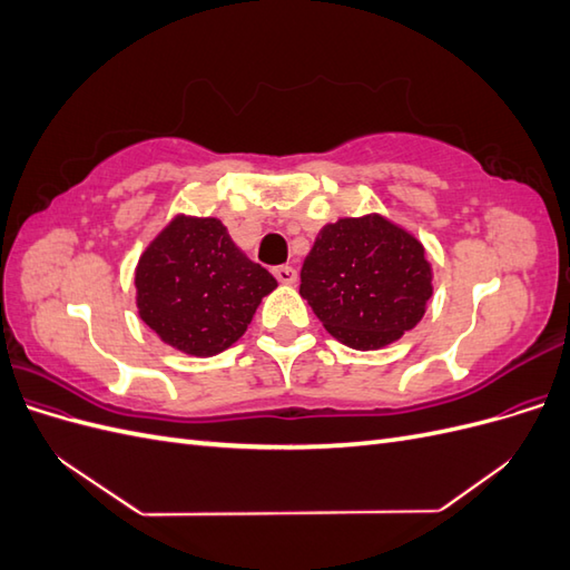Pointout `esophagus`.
Wrapping results in <instances>:
<instances>
[{
	"label": "esophagus",
	"mask_w": 570,
	"mask_h": 570,
	"mask_svg": "<svg viewBox=\"0 0 570 570\" xmlns=\"http://www.w3.org/2000/svg\"><path fill=\"white\" fill-rule=\"evenodd\" d=\"M273 275L275 278H278V283H283V285H292L297 281V271L292 268V266H275L273 268Z\"/></svg>",
	"instance_id": "34e87169"
}]
</instances>
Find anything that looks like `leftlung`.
Masks as SVG:
<instances>
[{
  "label": "left lung",
  "instance_id": "1",
  "mask_svg": "<svg viewBox=\"0 0 570 570\" xmlns=\"http://www.w3.org/2000/svg\"><path fill=\"white\" fill-rule=\"evenodd\" d=\"M299 295L352 350H381L425 314L433 295L421 239L381 214L327 223L304 258Z\"/></svg>",
  "mask_w": 570,
  "mask_h": 570
}]
</instances>
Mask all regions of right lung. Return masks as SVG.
<instances>
[{"instance_id": "right-lung-1", "label": "right lung", "mask_w": 570, "mask_h": 570, "mask_svg": "<svg viewBox=\"0 0 570 570\" xmlns=\"http://www.w3.org/2000/svg\"><path fill=\"white\" fill-rule=\"evenodd\" d=\"M278 287L218 218L178 214L135 268L137 314L170 347L214 356L245 335L256 306Z\"/></svg>"}]
</instances>
